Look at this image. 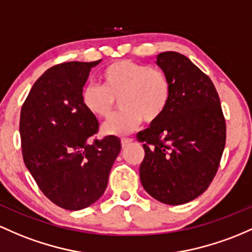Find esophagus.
<instances>
[{
	"label": "esophagus",
	"instance_id": "1",
	"mask_svg": "<svg viewBox=\"0 0 252 252\" xmlns=\"http://www.w3.org/2000/svg\"><path fill=\"white\" fill-rule=\"evenodd\" d=\"M132 142V140L131 139H126V137H124V139H122L121 140V143H122V147L123 148H126V147H128L129 145H130V143Z\"/></svg>",
	"mask_w": 252,
	"mask_h": 252
}]
</instances>
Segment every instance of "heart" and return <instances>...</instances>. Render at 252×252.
I'll list each match as a JSON object with an SVG mask.
<instances>
[{"label": "heart", "mask_w": 252, "mask_h": 252, "mask_svg": "<svg viewBox=\"0 0 252 252\" xmlns=\"http://www.w3.org/2000/svg\"><path fill=\"white\" fill-rule=\"evenodd\" d=\"M103 87L85 86L81 101L96 118H107L120 101L122 111L103 126L105 135L123 136L139 128L142 120L156 123L165 115L172 96V84L165 71L147 64L121 60L101 73Z\"/></svg>", "instance_id": "1"}]
</instances>
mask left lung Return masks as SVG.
Here are the masks:
<instances>
[{
	"label": "left lung",
	"instance_id": "1",
	"mask_svg": "<svg viewBox=\"0 0 252 252\" xmlns=\"http://www.w3.org/2000/svg\"><path fill=\"white\" fill-rule=\"evenodd\" d=\"M157 64L172 84L165 115L137 134L145 158L142 187L162 203L183 204L203 193L217 175L226 123L212 80L184 55L161 52Z\"/></svg>",
	"mask_w": 252,
	"mask_h": 252
}]
</instances>
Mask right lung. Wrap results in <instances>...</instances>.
<instances>
[{"mask_svg":"<svg viewBox=\"0 0 252 252\" xmlns=\"http://www.w3.org/2000/svg\"><path fill=\"white\" fill-rule=\"evenodd\" d=\"M95 62L51 67L34 82L20 113L23 158L41 192L68 211H80L101 197L121 152L116 136L90 139L99 123L81 101Z\"/></svg>","mask_w":252,"mask_h":252,"instance_id":"right-lung-1","label":"right lung"}]
</instances>
